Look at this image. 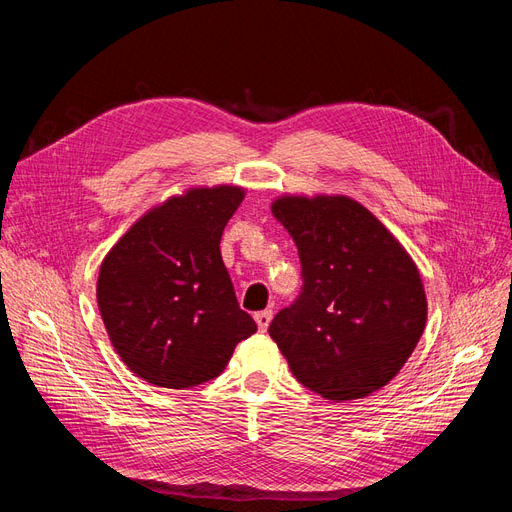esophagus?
I'll return each mask as SVG.
<instances>
[{"label": "esophagus", "instance_id": "esophagus-1", "mask_svg": "<svg viewBox=\"0 0 512 512\" xmlns=\"http://www.w3.org/2000/svg\"><path fill=\"white\" fill-rule=\"evenodd\" d=\"M254 320H256V324H258V329L265 333L267 329H269V324H271V320H273V312L271 309H262V312H258L256 316H254Z\"/></svg>", "mask_w": 512, "mask_h": 512}]
</instances>
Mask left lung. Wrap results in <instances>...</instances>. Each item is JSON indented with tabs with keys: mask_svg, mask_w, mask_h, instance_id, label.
Returning <instances> with one entry per match:
<instances>
[{
	"mask_svg": "<svg viewBox=\"0 0 512 512\" xmlns=\"http://www.w3.org/2000/svg\"><path fill=\"white\" fill-rule=\"evenodd\" d=\"M271 211L299 247L303 292L269 335L303 386L363 399L410 359L427 322L421 273L374 213L344 194H282Z\"/></svg>",
	"mask_w": 512,
	"mask_h": 512,
	"instance_id": "8db88e82",
	"label": "left lung"
}]
</instances>
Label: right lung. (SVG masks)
I'll return each mask as SVG.
<instances>
[{
  "label": "right lung",
  "instance_id": "obj_1",
  "mask_svg": "<svg viewBox=\"0 0 512 512\" xmlns=\"http://www.w3.org/2000/svg\"><path fill=\"white\" fill-rule=\"evenodd\" d=\"M241 185H196L143 213L104 256L96 297L108 339L134 376L162 389L218 378L256 333L220 252Z\"/></svg>",
  "mask_w": 512,
  "mask_h": 512
}]
</instances>
